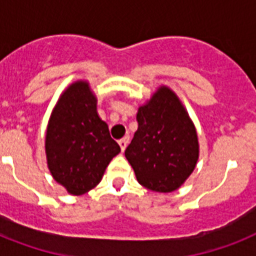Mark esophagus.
I'll use <instances>...</instances> for the list:
<instances>
[{"label":"esophagus","mask_w":256,"mask_h":256,"mask_svg":"<svg viewBox=\"0 0 256 256\" xmlns=\"http://www.w3.org/2000/svg\"><path fill=\"white\" fill-rule=\"evenodd\" d=\"M128 140H130V136H124V138H122V140H120V142H118V144H120V150H122V152H124V148H126V146H128Z\"/></svg>","instance_id":"34e87169"}]
</instances>
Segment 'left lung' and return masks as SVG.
<instances>
[{"label":"left lung","mask_w":256,"mask_h":256,"mask_svg":"<svg viewBox=\"0 0 256 256\" xmlns=\"http://www.w3.org/2000/svg\"><path fill=\"white\" fill-rule=\"evenodd\" d=\"M138 130L124 156L136 180L148 190L171 192L182 186L199 158L196 130L171 88L160 86L136 112Z\"/></svg>","instance_id":"8db88e82"}]
</instances>
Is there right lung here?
Here are the masks:
<instances>
[{"mask_svg": "<svg viewBox=\"0 0 256 256\" xmlns=\"http://www.w3.org/2000/svg\"><path fill=\"white\" fill-rule=\"evenodd\" d=\"M45 152L50 174L72 195L94 188L120 154L86 81L74 82L60 96L46 130Z\"/></svg>", "mask_w": 256, "mask_h": 256, "instance_id": "1", "label": "right lung"}]
</instances>
